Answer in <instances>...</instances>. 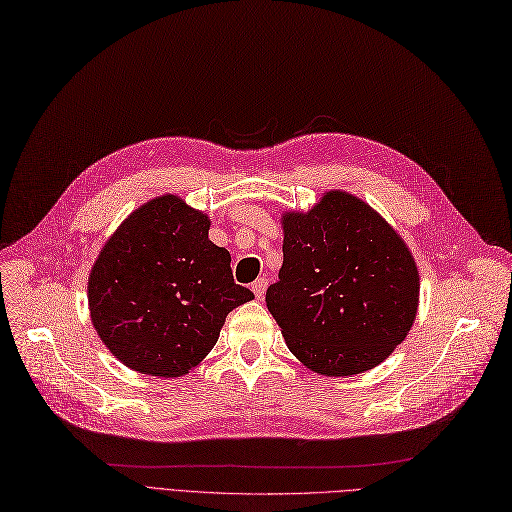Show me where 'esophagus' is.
<instances>
[{
    "label": "esophagus",
    "mask_w": 512,
    "mask_h": 512,
    "mask_svg": "<svg viewBox=\"0 0 512 512\" xmlns=\"http://www.w3.org/2000/svg\"><path fill=\"white\" fill-rule=\"evenodd\" d=\"M267 286H269V281L264 279V277H258L254 284H252V292H254V296L258 298V301H260L264 294H267Z\"/></svg>",
    "instance_id": "esophagus-1"
}]
</instances>
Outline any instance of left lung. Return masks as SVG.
<instances>
[{"label":"left lung","instance_id":"8db88e82","mask_svg":"<svg viewBox=\"0 0 512 512\" xmlns=\"http://www.w3.org/2000/svg\"><path fill=\"white\" fill-rule=\"evenodd\" d=\"M419 273L375 209L341 190L284 216V264L267 307L292 354L315 373L347 377L383 362L407 337Z\"/></svg>","mask_w":512,"mask_h":512}]
</instances>
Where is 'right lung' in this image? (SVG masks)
<instances>
[{
    "mask_svg": "<svg viewBox=\"0 0 512 512\" xmlns=\"http://www.w3.org/2000/svg\"><path fill=\"white\" fill-rule=\"evenodd\" d=\"M207 231L205 214L165 195L105 243L88 277V307L122 364L152 377L186 375L216 345L226 315L254 298Z\"/></svg>",
    "mask_w": 512,
    "mask_h": 512,
    "instance_id": "obj_1",
    "label": "right lung"
}]
</instances>
